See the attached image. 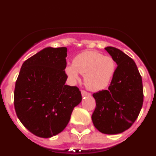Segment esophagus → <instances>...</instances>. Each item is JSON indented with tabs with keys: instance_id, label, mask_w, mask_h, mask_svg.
I'll list each match as a JSON object with an SVG mask.
<instances>
[{
	"instance_id": "esophagus-1",
	"label": "esophagus",
	"mask_w": 156,
	"mask_h": 156,
	"mask_svg": "<svg viewBox=\"0 0 156 156\" xmlns=\"http://www.w3.org/2000/svg\"><path fill=\"white\" fill-rule=\"evenodd\" d=\"M81 94H82L83 97H85V96H90V94L88 93V92L85 91V90H81Z\"/></svg>"
}]
</instances>
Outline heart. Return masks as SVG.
<instances>
[{
  "label": "heart",
  "instance_id": "obj_1",
  "mask_svg": "<svg viewBox=\"0 0 156 156\" xmlns=\"http://www.w3.org/2000/svg\"><path fill=\"white\" fill-rule=\"evenodd\" d=\"M115 72V62L109 55L96 51H84L73 59V64L66 66V73L70 80H80V73L83 75V83L87 89L99 91L108 86Z\"/></svg>",
  "mask_w": 156,
  "mask_h": 156
}]
</instances>
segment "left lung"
Here are the masks:
<instances>
[{"instance_id":"left-lung-1","label":"left lung","mask_w":156,"mask_h":156,"mask_svg":"<svg viewBox=\"0 0 156 156\" xmlns=\"http://www.w3.org/2000/svg\"><path fill=\"white\" fill-rule=\"evenodd\" d=\"M117 66L108 90L93 94L96 108L94 126L106 134H117L129 129L137 119L143 105L142 79L133 59L122 51L105 48Z\"/></svg>"}]
</instances>
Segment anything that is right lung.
Here are the masks:
<instances>
[{
  "label": "right lung",
  "mask_w": 156,
  "mask_h": 156,
  "mask_svg": "<svg viewBox=\"0 0 156 156\" xmlns=\"http://www.w3.org/2000/svg\"><path fill=\"white\" fill-rule=\"evenodd\" d=\"M66 48H48L25 61L14 92L16 115L23 126L40 137L61 133L72 112L82 101L79 88L66 85Z\"/></svg>",
  "instance_id": "add662e5"
}]
</instances>
